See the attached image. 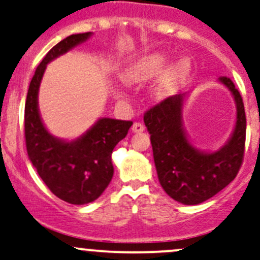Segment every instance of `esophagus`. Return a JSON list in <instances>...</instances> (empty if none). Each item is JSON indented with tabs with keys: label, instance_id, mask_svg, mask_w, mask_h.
Listing matches in <instances>:
<instances>
[{
	"label": "esophagus",
	"instance_id": "esophagus-1",
	"mask_svg": "<svg viewBox=\"0 0 260 260\" xmlns=\"http://www.w3.org/2000/svg\"><path fill=\"white\" fill-rule=\"evenodd\" d=\"M143 131H144V125L142 124V123H139V122L133 123V125H132V132L133 133H142Z\"/></svg>",
	"mask_w": 260,
	"mask_h": 260
}]
</instances>
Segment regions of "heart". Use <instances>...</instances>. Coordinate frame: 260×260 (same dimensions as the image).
Here are the masks:
<instances>
[{"label": "heart", "mask_w": 260, "mask_h": 260, "mask_svg": "<svg viewBox=\"0 0 260 260\" xmlns=\"http://www.w3.org/2000/svg\"><path fill=\"white\" fill-rule=\"evenodd\" d=\"M169 58L168 53L160 51L143 54L123 68L122 81L128 86H142L160 75L155 82L153 93L159 100L169 97L185 83L192 71V63L187 57H179L167 66Z\"/></svg>", "instance_id": "obj_1"}]
</instances>
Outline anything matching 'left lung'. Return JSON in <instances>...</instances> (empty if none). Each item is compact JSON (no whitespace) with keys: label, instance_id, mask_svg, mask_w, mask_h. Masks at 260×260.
<instances>
[{"label":"left lung","instance_id":"obj_1","mask_svg":"<svg viewBox=\"0 0 260 260\" xmlns=\"http://www.w3.org/2000/svg\"><path fill=\"white\" fill-rule=\"evenodd\" d=\"M218 81L229 89L237 108L233 132L218 151H201L189 139L183 123L185 93L166 98L144 113L160 185L185 206L199 204L220 192L236 178L243 162L247 119L242 95L231 78Z\"/></svg>","mask_w":260,"mask_h":260}]
</instances>
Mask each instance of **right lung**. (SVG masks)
I'll use <instances>...</instances> for the list:
<instances>
[{"instance_id": "add662e5", "label": "right lung", "mask_w": 260, "mask_h": 260, "mask_svg": "<svg viewBox=\"0 0 260 260\" xmlns=\"http://www.w3.org/2000/svg\"><path fill=\"white\" fill-rule=\"evenodd\" d=\"M92 32L71 35L52 47L29 83L24 106V136L28 158L54 196L67 203L95 201L113 177L112 152L127 136L131 121L100 118L81 137L66 141L48 132L38 109V91L47 64L86 42Z\"/></svg>"}]
</instances>
